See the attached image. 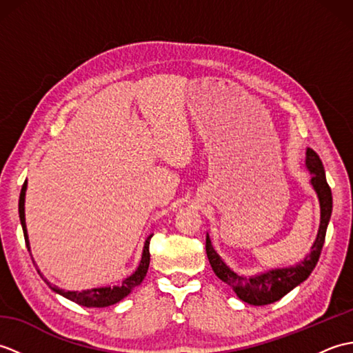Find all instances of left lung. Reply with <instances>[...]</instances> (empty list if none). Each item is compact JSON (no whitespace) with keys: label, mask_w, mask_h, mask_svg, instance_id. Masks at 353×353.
<instances>
[{"label":"left lung","mask_w":353,"mask_h":353,"mask_svg":"<svg viewBox=\"0 0 353 353\" xmlns=\"http://www.w3.org/2000/svg\"><path fill=\"white\" fill-rule=\"evenodd\" d=\"M305 165L311 174L310 183L312 190L316 191L320 203V226L316 241L311 245V252L302 261H299L297 264L283 268H272L268 272L245 277L235 273L221 259L220 254L214 249L209 234H206V253L214 273L223 282H226L235 291V294L245 303L262 306L277 302L285 294H288L291 290H294L297 285L308 279L312 270L317 265L325 244L327 224L332 214V192L326 182L323 163H321L319 154L312 148H306Z\"/></svg>","instance_id":"left-lung-1"}]
</instances>
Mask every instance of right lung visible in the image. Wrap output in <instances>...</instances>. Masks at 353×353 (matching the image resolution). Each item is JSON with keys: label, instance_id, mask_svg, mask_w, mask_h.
<instances>
[{"label": "right lung", "instance_id": "add662e5", "mask_svg": "<svg viewBox=\"0 0 353 353\" xmlns=\"http://www.w3.org/2000/svg\"><path fill=\"white\" fill-rule=\"evenodd\" d=\"M26 191H27V181L24 182V185H22V190H21V194H19V220H21L22 232H24L27 249L30 252V256H32V250H30V241H28V234H27V224H26ZM152 236H153V234L148 235L147 239H145L138 268L134 270V272L130 276H127L125 279L119 285H114V287H109V285H108V287L91 288V290H83V291H66V290L56 287V285H51L47 279H45V282H47L48 287L54 292H57V294L70 299V301L76 302L81 306H86V308H104V306L115 305L119 301H123L125 296H129L132 290L134 287H138V285L142 281H144L148 265H150V250H148V247H150V239H152ZM33 264H34V259H33ZM37 273L41 274L39 270H37Z\"/></svg>", "mask_w": 353, "mask_h": 353}]
</instances>
